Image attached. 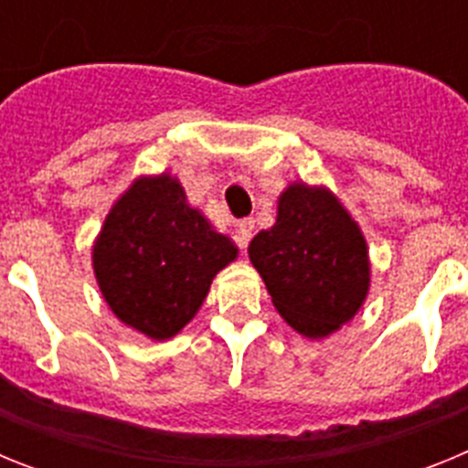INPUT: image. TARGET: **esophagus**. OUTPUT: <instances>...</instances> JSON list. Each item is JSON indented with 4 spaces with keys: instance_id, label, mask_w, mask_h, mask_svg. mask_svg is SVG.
<instances>
[{
    "instance_id": "1",
    "label": "esophagus",
    "mask_w": 468,
    "mask_h": 468,
    "mask_svg": "<svg viewBox=\"0 0 468 468\" xmlns=\"http://www.w3.org/2000/svg\"><path fill=\"white\" fill-rule=\"evenodd\" d=\"M253 229H255V222L253 218H243V220L237 222V243L241 250H246L248 241L253 237Z\"/></svg>"
}]
</instances>
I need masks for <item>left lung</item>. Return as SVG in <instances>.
<instances>
[{
    "mask_svg": "<svg viewBox=\"0 0 468 468\" xmlns=\"http://www.w3.org/2000/svg\"><path fill=\"white\" fill-rule=\"evenodd\" d=\"M248 258L276 312L309 340H324L349 324L370 291L366 237L324 185H288L274 227L255 234Z\"/></svg>",
    "mask_w": 468,
    "mask_h": 468,
    "instance_id": "left-lung-1",
    "label": "left lung"
}]
</instances>
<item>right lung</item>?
Wrapping results in <instances>:
<instances>
[{
  "mask_svg": "<svg viewBox=\"0 0 468 468\" xmlns=\"http://www.w3.org/2000/svg\"><path fill=\"white\" fill-rule=\"evenodd\" d=\"M239 248L187 204L171 173L140 176L114 201L93 243V274L112 314L150 340L197 316Z\"/></svg>",
  "mask_w": 468,
  "mask_h": 468,
  "instance_id": "1",
  "label": "right lung"
}]
</instances>
